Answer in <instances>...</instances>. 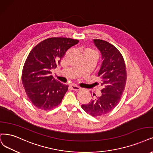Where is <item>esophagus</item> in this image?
I'll return each mask as SVG.
<instances>
[{
	"mask_svg": "<svg viewBox=\"0 0 153 153\" xmlns=\"http://www.w3.org/2000/svg\"><path fill=\"white\" fill-rule=\"evenodd\" d=\"M71 89L72 90H74V91H79V90L81 89V88L79 87L76 85H74V84H72V85L71 86Z\"/></svg>",
	"mask_w": 153,
	"mask_h": 153,
	"instance_id": "esophagus-1",
	"label": "esophagus"
}]
</instances>
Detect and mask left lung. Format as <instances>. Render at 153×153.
<instances>
[{
	"instance_id": "left-lung-1",
	"label": "left lung",
	"mask_w": 153,
	"mask_h": 153,
	"mask_svg": "<svg viewBox=\"0 0 153 153\" xmlns=\"http://www.w3.org/2000/svg\"><path fill=\"white\" fill-rule=\"evenodd\" d=\"M93 42L102 56L98 76L103 89L100 97L81 107L90 115L98 117L110 112L119 103L126 84L127 72L123 56L115 47L102 39H94Z\"/></svg>"
}]
</instances>
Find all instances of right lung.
<instances>
[{
    "mask_svg": "<svg viewBox=\"0 0 153 153\" xmlns=\"http://www.w3.org/2000/svg\"><path fill=\"white\" fill-rule=\"evenodd\" d=\"M79 40L54 37L39 43L28 55L22 72V83L31 103L49 110L57 106L68 90V85L55 80L50 70L60 63L67 51Z\"/></svg>",
    "mask_w": 153,
    "mask_h": 153,
    "instance_id": "obj_1",
    "label": "right lung"
}]
</instances>
